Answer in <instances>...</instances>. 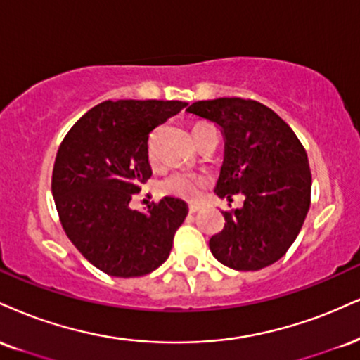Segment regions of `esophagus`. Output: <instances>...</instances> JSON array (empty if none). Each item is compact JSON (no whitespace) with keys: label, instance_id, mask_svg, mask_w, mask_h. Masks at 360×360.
Returning a JSON list of instances; mask_svg holds the SVG:
<instances>
[{"label":"esophagus","instance_id":"esophagus-1","mask_svg":"<svg viewBox=\"0 0 360 360\" xmlns=\"http://www.w3.org/2000/svg\"><path fill=\"white\" fill-rule=\"evenodd\" d=\"M198 211H199L198 205H189V213L194 214V213H198Z\"/></svg>","mask_w":360,"mask_h":360}]
</instances>
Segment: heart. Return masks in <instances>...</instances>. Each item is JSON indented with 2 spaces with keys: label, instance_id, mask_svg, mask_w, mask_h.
Here are the masks:
<instances>
[{
  "label": "heart",
  "instance_id": "heart-1",
  "mask_svg": "<svg viewBox=\"0 0 360 360\" xmlns=\"http://www.w3.org/2000/svg\"><path fill=\"white\" fill-rule=\"evenodd\" d=\"M201 127V125H198ZM149 158L154 159L153 147H149ZM205 186V179L191 174V172L179 171L171 174L162 181L161 191L171 196H179L184 199H198L201 196V189Z\"/></svg>",
  "mask_w": 360,
  "mask_h": 360
}]
</instances>
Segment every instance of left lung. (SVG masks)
I'll return each instance as SVG.
<instances>
[{
    "label": "left lung",
    "mask_w": 360,
    "mask_h": 360,
    "mask_svg": "<svg viewBox=\"0 0 360 360\" xmlns=\"http://www.w3.org/2000/svg\"><path fill=\"white\" fill-rule=\"evenodd\" d=\"M218 125L224 158L214 193L243 206L223 213L210 240L213 257L238 271L262 270L287 253L310 207L311 176L295 132L263 103L238 97L194 102L186 109Z\"/></svg>",
    "instance_id": "left-lung-1"
}]
</instances>
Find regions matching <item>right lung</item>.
<instances>
[{"mask_svg": "<svg viewBox=\"0 0 360 360\" xmlns=\"http://www.w3.org/2000/svg\"><path fill=\"white\" fill-rule=\"evenodd\" d=\"M188 105L179 101H117L90 109L56 153L51 193L68 240L103 274L132 278L166 262L188 216L179 198L147 211L131 207L153 176L149 132Z\"/></svg>", "mask_w": 360, "mask_h": 360, "instance_id": "right-lung-1", "label": "right lung"}]
</instances>
